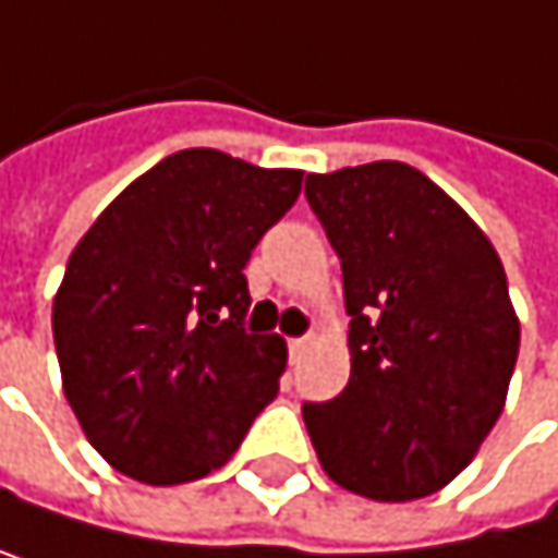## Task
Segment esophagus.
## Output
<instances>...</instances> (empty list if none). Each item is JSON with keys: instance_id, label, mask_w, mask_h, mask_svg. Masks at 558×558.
<instances>
[{"instance_id": "obj_1", "label": "esophagus", "mask_w": 558, "mask_h": 558, "mask_svg": "<svg viewBox=\"0 0 558 558\" xmlns=\"http://www.w3.org/2000/svg\"><path fill=\"white\" fill-rule=\"evenodd\" d=\"M306 347H310V340H306V337H295V340H289V356H292V360H300V356L306 353Z\"/></svg>"}]
</instances>
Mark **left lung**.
<instances>
[{
	"label": "left lung",
	"mask_w": 558,
	"mask_h": 558,
	"mask_svg": "<svg viewBox=\"0 0 558 558\" xmlns=\"http://www.w3.org/2000/svg\"><path fill=\"white\" fill-rule=\"evenodd\" d=\"M343 266L350 384L303 404L323 472L374 501L441 492L495 427L519 356L501 258L458 202L400 161L310 174Z\"/></svg>",
	"instance_id": "obj_1"
}]
</instances>
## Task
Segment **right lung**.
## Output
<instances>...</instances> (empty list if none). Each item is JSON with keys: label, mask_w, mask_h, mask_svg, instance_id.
Returning a JSON list of instances; mask_svg holds the SVG:
<instances>
[{"label": "right lung", "mask_w": 558, "mask_h": 558, "mask_svg": "<svg viewBox=\"0 0 558 558\" xmlns=\"http://www.w3.org/2000/svg\"><path fill=\"white\" fill-rule=\"evenodd\" d=\"M303 171L211 147L144 171L90 225L53 300L63 393L117 472L205 478L279 393L286 340L245 333V263Z\"/></svg>", "instance_id": "right-lung-1"}]
</instances>
